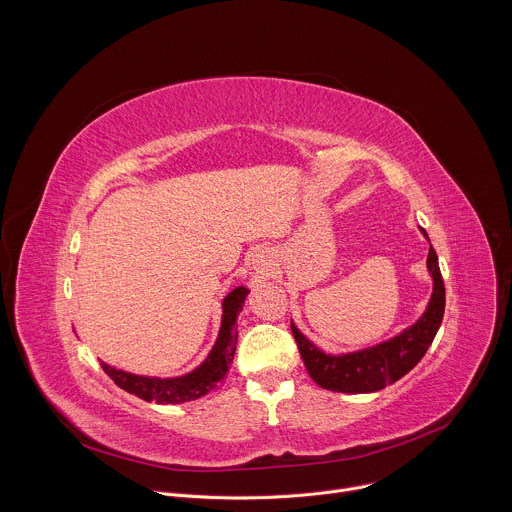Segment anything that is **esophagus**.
Segmentation results:
<instances>
[{
	"instance_id": "obj_1",
	"label": "esophagus",
	"mask_w": 512,
	"mask_h": 512,
	"mask_svg": "<svg viewBox=\"0 0 512 512\" xmlns=\"http://www.w3.org/2000/svg\"><path fill=\"white\" fill-rule=\"evenodd\" d=\"M257 265L261 267V273H263V271H267V259H259V261H257Z\"/></svg>"
}]
</instances>
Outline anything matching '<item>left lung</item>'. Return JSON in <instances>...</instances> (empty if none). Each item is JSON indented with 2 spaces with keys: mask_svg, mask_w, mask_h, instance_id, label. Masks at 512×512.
I'll use <instances>...</instances> for the list:
<instances>
[{
  "mask_svg": "<svg viewBox=\"0 0 512 512\" xmlns=\"http://www.w3.org/2000/svg\"><path fill=\"white\" fill-rule=\"evenodd\" d=\"M421 233L427 237L423 229ZM427 269L433 277V294L425 314L395 338L373 348L332 356L312 344L291 322V334L314 383L338 393H373L393 385L415 367L440 330L446 310V287L433 247L427 255Z\"/></svg>",
  "mask_w": 512,
  "mask_h": 512,
  "instance_id": "obj_1",
  "label": "left lung"
}]
</instances>
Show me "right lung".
<instances>
[{
	"mask_svg": "<svg viewBox=\"0 0 512 512\" xmlns=\"http://www.w3.org/2000/svg\"><path fill=\"white\" fill-rule=\"evenodd\" d=\"M249 294L247 287H235L223 302V322L221 332H218L216 344L212 346L206 360L198 369L184 377L176 379H152V377H139L125 371H117L109 364L101 362V369L115 381L117 387L123 391L143 399V401H156V403H184L206 395L208 391L216 389L227 377V371L235 358L237 348V316L243 310V302Z\"/></svg>",
	"mask_w": 512,
	"mask_h": 512,
	"instance_id": "1",
	"label": "right lung"
}]
</instances>
